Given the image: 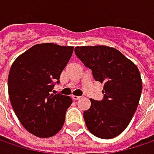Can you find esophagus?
<instances>
[{
  "instance_id": "esophagus-1",
  "label": "esophagus",
  "mask_w": 154,
  "mask_h": 154,
  "mask_svg": "<svg viewBox=\"0 0 154 154\" xmlns=\"http://www.w3.org/2000/svg\"><path fill=\"white\" fill-rule=\"evenodd\" d=\"M79 98H81V97H79V96L72 95V99H73V100H78Z\"/></svg>"
}]
</instances>
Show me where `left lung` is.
Listing matches in <instances>:
<instances>
[{
  "instance_id": "left-lung-1",
  "label": "left lung",
  "mask_w": 154,
  "mask_h": 154,
  "mask_svg": "<svg viewBox=\"0 0 154 154\" xmlns=\"http://www.w3.org/2000/svg\"><path fill=\"white\" fill-rule=\"evenodd\" d=\"M75 54L91 69L96 81L104 83V98H91V107L84 112L86 126L97 138H115L128 126L139 105L142 91L140 70L112 47H76Z\"/></svg>"
}]
</instances>
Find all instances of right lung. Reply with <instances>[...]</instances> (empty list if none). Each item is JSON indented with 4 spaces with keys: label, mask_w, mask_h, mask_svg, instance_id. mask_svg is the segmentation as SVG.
<instances>
[{
    "label": "right lung",
    "mask_w": 154,
    "mask_h": 154,
    "mask_svg": "<svg viewBox=\"0 0 154 154\" xmlns=\"http://www.w3.org/2000/svg\"><path fill=\"white\" fill-rule=\"evenodd\" d=\"M74 47L40 43L14 60L8 78L10 103L23 127L39 138H50L63 127L72 104L69 96L53 94Z\"/></svg>",
    "instance_id": "obj_1"
}]
</instances>
